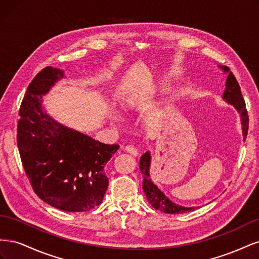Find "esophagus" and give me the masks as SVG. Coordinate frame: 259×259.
Instances as JSON below:
<instances>
[{
	"label": "esophagus",
	"instance_id": "esophagus-1",
	"mask_svg": "<svg viewBox=\"0 0 259 259\" xmlns=\"http://www.w3.org/2000/svg\"><path fill=\"white\" fill-rule=\"evenodd\" d=\"M124 150L126 151V152H128V153H131L132 155H134V156H137L139 154L137 149L135 147H133V146H126V147L124 148Z\"/></svg>",
	"mask_w": 259,
	"mask_h": 259
}]
</instances>
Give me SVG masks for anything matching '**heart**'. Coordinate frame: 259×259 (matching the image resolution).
I'll use <instances>...</instances> for the list:
<instances>
[{"instance_id": "b5f03b06", "label": "heart", "mask_w": 259, "mask_h": 259, "mask_svg": "<svg viewBox=\"0 0 259 259\" xmlns=\"http://www.w3.org/2000/svg\"><path fill=\"white\" fill-rule=\"evenodd\" d=\"M135 103H136V100L134 98L126 99V100H125V103H124V109H125V110H128V111L132 110L133 107L135 106Z\"/></svg>"}]
</instances>
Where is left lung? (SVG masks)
Here are the masks:
<instances>
[{
    "mask_svg": "<svg viewBox=\"0 0 259 259\" xmlns=\"http://www.w3.org/2000/svg\"><path fill=\"white\" fill-rule=\"evenodd\" d=\"M221 68L225 72L228 73V76H227V82H226V90L223 95V98L228 104L233 105L234 108H236L238 112L240 113L241 121H242L243 138L245 140L247 136V131H248V115L245 108V101L243 99L240 85L236 79V76L233 75L232 72L229 71L228 67L223 66ZM150 160H151L150 153L149 152L144 153L142 158H140L139 167L144 175V180H143L144 191L146 193L148 202L150 203L151 206H153L155 209L164 211V213L166 214H183V213H187V211L194 210V207H184L178 204H175L174 202H171L166 195L152 183V180L150 179V174H149Z\"/></svg>",
    "mask_w": 259,
    "mask_h": 259,
    "instance_id": "1",
    "label": "left lung"
}]
</instances>
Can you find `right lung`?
<instances>
[{"label":"right lung","mask_w":259,"mask_h":259,"mask_svg":"<svg viewBox=\"0 0 259 259\" xmlns=\"http://www.w3.org/2000/svg\"><path fill=\"white\" fill-rule=\"evenodd\" d=\"M64 76L46 67L31 81L19 109L17 145L38 198L65 211H88L104 199L109 183L104 167L120 146L70 130L43 111L42 95Z\"/></svg>","instance_id":"1"}]
</instances>
